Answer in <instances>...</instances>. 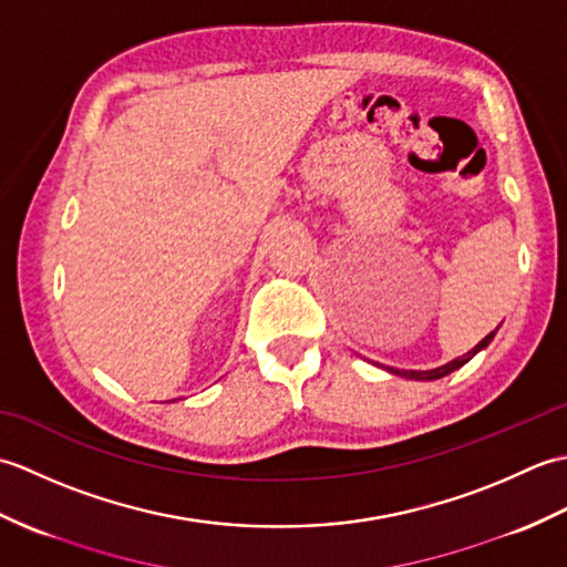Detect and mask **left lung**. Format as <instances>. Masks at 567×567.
Masks as SVG:
<instances>
[{
  "label": "left lung",
  "instance_id": "1",
  "mask_svg": "<svg viewBox=\"0 0 567 567\" xmlns=\"http://www.w3.org/2000/svg\"><path fill=\"white\" fill-rule=\"evenodd\" d=\"M499 329V327H497ZM497 329L492 331V333H487L483 341H480L473 351H467L465 355H461V358H455V360H451V363H445V365H441V368H433V370H394V368H384V370H390L392 375H400V378H409V380H439V378H445V375H451L453 370H457V368H463L470 358L473 355H477L480 351H483V348H487L489 346V341L495 339V333H497Z\"/></svg>",
  "mask_w": 567,
  "mask_h": 567
}]
</instances>
